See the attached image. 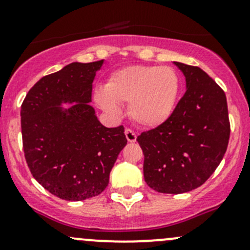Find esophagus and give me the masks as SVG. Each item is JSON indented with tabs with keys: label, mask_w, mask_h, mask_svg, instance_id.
<instances>
[{
	"label": "esophagus",
	"mask_w": 250,
	"mask_h": 250,
	"mask_svg": "<svg viewBox=\"0 0 250 250\" xmlns=\"http://www.w3.org/2000/svg\"><path fill=\"white\" fill-rule=\"evenodd\" d=\"M125 138H127V140L129 141V143H135V141H137V134H135L132 129H125Z\"/></svg>",
	"instance_id": "esophagus-1"
}]
</instances>
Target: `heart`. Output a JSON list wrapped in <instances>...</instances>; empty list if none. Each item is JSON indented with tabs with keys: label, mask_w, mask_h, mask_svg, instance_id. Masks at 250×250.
<instances>
[{
	"label": "heart",
	"mask_w": 250,
	"mask_h": 250,
	"mask_svg": "<svg viewBox=\"0 0 250 250\" xmlns=\"http://www.w3.org/2000/svg\"><path fill=\"white\" fill-rule=\"evenodd\" d=\"M180 92V77L170 66L129 65L113 71L104 88H98L94 100L100 109L120 117L121 105L139 125L155 128L172 116Z\"/></svg>",
	"instance_id": "1"
}]
</instances>
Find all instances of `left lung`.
Listing matches in <instances>:
<instances>
[{"label": "left lung", "instance_id": "left-lung-1", "mask_svg": "<svg viewBox=\"0 0 250 250\" xmlns=\"http://www.w3.org/2000/svg\"><path fill=\"white\" fill-rule=\"evenodd\" d=\"M186 90L172 116L137 138L144 152V179L161 193L188 192L208 180L230 138L224 90L202 69L174 62Z\"/></svg>", "mask_w": 250, "mask_h": 250}]
</instances>
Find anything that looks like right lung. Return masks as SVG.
<instances>
[{"label":"right lung","mask_w":250,"mask_h":250,"mask_svg":"<svg viewBox=\"0 0 250 250\" xmlns=\"http://www.w3.org/2000/svg\"><path fill=\"white\" fill-rule=\"evenodd\" d=\"M104 62H71L42 77L22 102L25 160L32 176L62 200L100 195L127 145L125 128L103 125L89 105L93 81Z\"/></svg>","instance_id":"1"}]
</instances>
